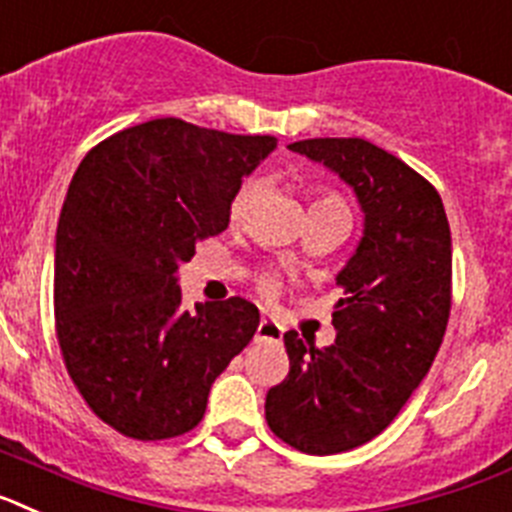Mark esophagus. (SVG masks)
<instances>
[{
  "label": "esophagus",
  "mask_w": 512,
  "mask_h": 512,
  "mask_svg": "<svg viewBox=\"0 0 512 512\" xmlns=\"http://www.w3.org/2000/svg\"><path fill=\"white\" fill-rule=\"evenodd\" d=\"M283 337V324H278L275 319H260L257 324V332H255V340H270V342H278Z\"/></svg>",
  "instance_id": "34e87169"
}]
</instances>
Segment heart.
Returning a JSON list of instances; mask_svg holds the SVG:
<instances>
[{"instance_id": "1", "label": "heart", "mask_w": 512, "mask_h": 512, "mask_svg": "<svg viewBox=\"0 0 512 512\" xmlns=\"http://www.w3.org/2000/svg\"><path fill=\"white\" fill-rule=\"evenodd\" d=\"M255 190H257L255 177H247V180L239 185L237 193H234V198H231V203H229V219L231 221L242 219L244 211H247V206H250L252 195H255ZM322 201H340V198H335V195H322L317 203H322ZM260 293L262 296H275V293H278V278H273V275H262Z\"/></svg>"}]
</instances>
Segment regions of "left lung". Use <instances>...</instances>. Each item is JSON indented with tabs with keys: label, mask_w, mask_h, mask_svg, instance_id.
Masks as SVG:
<instances>
[{
	"label": "left lung",
	"mask_w": 512,
	"mask_h": 512,
	"mask_svg": "<svg viewBox=\"0 0 512 512\" xmlns=\"http://www.w3.org/2000/svg\"><path fill=\"white\" fill-rule=\"evenodd\" d=\"M288 149L337 172L366 213L361 244L337 275L335 345L286 332L291 368L265 397V420L283 443L330 456L389 428L428 376L451 314V229L438 190L371 141Z\"/></svg>",
	"instance_id": "8db88e82"
}]
</instances>
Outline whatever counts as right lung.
<instances>
[{
	"label": "right lung",
	"instance_id": "1",
	"mask_svg": "<svg viewBox=\"0 0 512 512\" xmlns=\"http://www.w3.org/2000/svg\"><path fill=\"white\" fill-rule=\"evenodd\" d=\"M275 144L159 118L100 141L74 172L56 229V337L84 402L126 438L193 430L257 332L242 296L182 309L177 268L229 226L242 177Z\"/></svg>",
	"mask_w": 512,
	"mask_h": 512
}]
</instances>
